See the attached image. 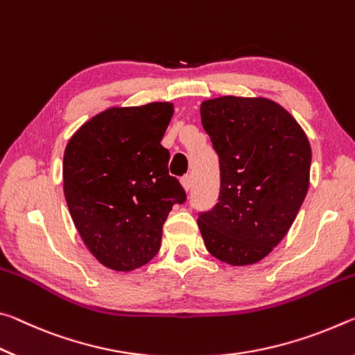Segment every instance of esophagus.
Wrapping results in <instances>:
<instances>
[{
  "mask_svg": "<svg viewBox=\"0 0 355 355\" xmlns=\"http://www.w3.org/2000/svg\"><path fill=\"white\" fill-rule=\"evenodd\" d=\"M181 182H182V185H184V189L189 191V190L191 189V184H193V179H191L190 174H187V176H184V178L181 179Z\"/></svg>",
  "mask_w": 355,
  "mask_h": 355,
  "instance_id": "1",
  "label": "esophagus"
}]
</instances>
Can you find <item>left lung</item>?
<instances>
[{
	"instance_id": "obj_1",
	"label": "left lung",
	"mask_w": 355,
	"mask_h": 355,
	"mask_svg": "<svg viewBox=\"0 0 355 355\" xmlns=\"http://www.w3.org/2000/svg\"><path fill=\"white\" fill-rule=\"evenodd\" d=\"M201 123L220 165L217 205L198 214L207 252L231 266L258 263L286 236L309 191V139L267 98H211Z\"/></svg>"
}]
</instances>
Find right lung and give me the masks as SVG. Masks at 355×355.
Listing matches in <instances>:
<instances>
[{
    "label": "right lung",
    "instance_id": "right-lung-1",
    "mask_svg": "<svg viewBox=\"0 0 355 355\" xmlns=\"http://www.w3.org/2000/svg\"><path fill=\"white\" fill-rule=\"evenodd\" d=\"M174 107L108 108L83 124L64 153V196L75 228L98 263L133 270L149 263L174 205L187 201L160 144Z\"/></svg>",
    "mask_w": 355,
    "mask_h": 355
}]
</instances>
